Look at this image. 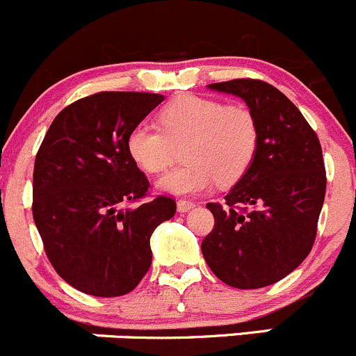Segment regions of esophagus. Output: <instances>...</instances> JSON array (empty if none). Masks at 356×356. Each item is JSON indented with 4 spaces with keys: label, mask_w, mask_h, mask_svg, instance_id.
<instances>
[{
    "label": "esophagus",
    "mask_w": 356,
    "mask_h": 356,
    "mask_svg": "<svg viewBox=\"0 0 356 356\" xmlns=\"http://www.w3.org/2000/svg\"><path fill=\"white\" fill-rule=\"evenodd\" d=\"M195 207V202H192V200H186V199H179L178 200V211L179 213H186V211L193 209Z\"/></svg>",
    "instance_id": "esophagus-1"
}]
</instances>
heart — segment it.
Wrapping results in <instances>:
<instances>
[{"mask_svg": "<svg viewBox=\"0 0 356 356\" xmlns=\"http://www.w3.org/2000/svg\"><path fill=\"white\" fill-rule=\"evenodd\" d=\"M159 125L140 122L126 138L133 163L150 175L163 173L185 143L181 166L161 178L171 193H199L214 185H235L256 159L259 126L245 105H225L213 98L181 95L164 105Z\"/></svg>", "mask_w": 356, "mask_h": 356, "instance_id": "1", "label": "heart"}]
</instances>
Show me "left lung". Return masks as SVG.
I'll return each instance as SVG.
<instances>
[{
  "mask_svg": "<svg viewBox=\"0 0 356 356\" xmlns=\"http://www.w3.org/2000/svg\"><path fill=\"white\" fill-rule=\"evenodd\" d=\"M209 88L248 104L259 145L225 202L207 204L214 227L200 249L221 282L237 289L272 286L305 261L315 242L327 185L322 147L299 108L272 84L232 79Z\"/></svg>",
  "mask_w": 356,
  "mask_h": 356,
  "instance_id": "1",
  "label": "left lung"
}]
</instances>
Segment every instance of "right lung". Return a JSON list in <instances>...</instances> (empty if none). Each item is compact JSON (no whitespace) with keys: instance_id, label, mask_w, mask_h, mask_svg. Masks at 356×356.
Returning a JSON list of instances; mask_svg holds the SVG:
<instances>
[{"instance_id":"add662e5","label":"right lung","mask_w":356,"mask_h":356,"mask_svg":"<svg viewBox=\"0 0 356 356\" xmlns=\"http://www.w3.org/2000/svg\"><path fill=\"white\" fill-rule=\"evenodd\" d=\"M163 95L100 91L67 105L36 154L33 216L55 272L98 298L131 293L152 263L150 237L177 213L126 149L128 133ZM140 202L138 207L129 203Z\"/></svg>"}]
</instances>
